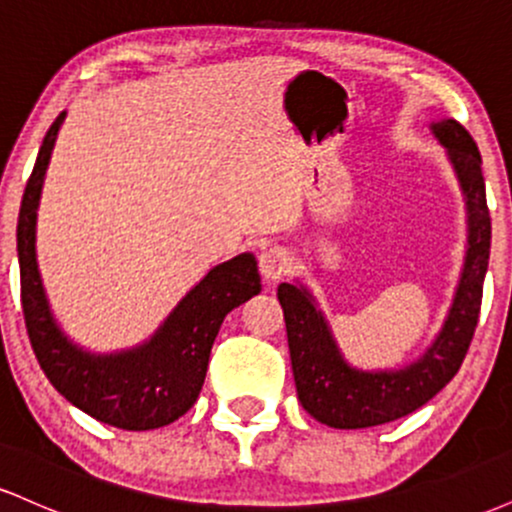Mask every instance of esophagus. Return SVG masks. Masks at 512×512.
<instances>
[{
  "label": "esophagus",
  "instance_id": "obj_1",
  "mask_svg": "<svg viewBox=\"0 0 512 512\" xmlns=\"http://www.w3.org/2000/svg\"><path fill=\"white\" fill-rule=\"evenodd\" d=\"M260 269L267 281L281 279L293 269V255L281 245H274V248H267L260 255Z\"/></svg>",
  "mask_w": 512,
  "mask_h": 512
}]
</instances>
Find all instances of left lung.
Listing matches in <instances>:
<instances>
[{
    "label": "left lung",
    "mask_w": 512,
    "mask_h": 512,
    "mask_svg": "<svg viewBox=\"0 0 512 512\" xmlns=\"http://www.w3.org/2000/svg\"><path fill=\"white\" fill-rule=\"evenodd\" d=\"M448 146L469 211V248L443 332L424 358L392 373H363L344 363L327 322L303 286L279 284L289 337L291 368L303 409L332 428H368L402 419L433 399L460 370L479 322L484 276L491 250V214L481 175V154L472 134L457 120L433 125Z\"/></svg>",
    "instance_id": "1"
}]
</instances>
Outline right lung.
<instances>
[{
  "instance_id": "add662e5",
  "label": "right lung",
  "mask_w": 512,
  "mask_h": 512,
  "mask_svg": "<svg viewBox=\"0 0 512 512\" xmlns=\"http://www.w3.org/2000/svg\"><path fill=\"white\" fill-rule=\"evenodd\" d=\"M64 113L57 115L21 199L19 267L21 308L40 368L60 395L103 424L125 431H149L173 424L197 402L207 375L211 344L223 317L262 291L255 257L238 255L219 264L182 298L151 342L115 356H91L67 342L52 320L38 264H35V209L52 144Z\"/></svg>"
}]
</instances>
